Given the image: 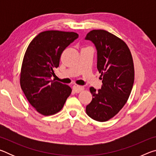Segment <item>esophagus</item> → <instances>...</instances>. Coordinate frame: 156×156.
Returning <instances> with one entry per match:
<instances>
[{"mask_svg": "<svg viewBox=\"0 0 156 156\" xmlns=\"http://www.w3.org/2000/svg\"><path fill=\"white\" fill-rule=\"evenodd\" d=\"M84 89L83 87H81V86H78V85H73V90L76 93H79V92H80L81 91H83Z\"/></svg>", "mask_w": 156, "mask_h": 156, "instance_id": "1", "label": "esophagus"}]
</instances>
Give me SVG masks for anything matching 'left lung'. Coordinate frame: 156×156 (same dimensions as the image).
I'll return each instance as SVG.
<instances>
[{"mask_svg": "<svg viewBox=\"0 0 156 156\" xmlns=\"http://www.w3.org/2000/svg\"><path fill=\"white\" fill-rule=\"evenodd\" d=\"M85 40L96 47L97 69L102 80L101 89H89L93 98L86 113L92 119L105 122L120 112L130 96L134 82L133 58L125 42L105 30H92Z\"/></svg>", "mask_w": 156, "mask_h": 156, "instance_id": "left-lung-1", "label": "left lung"}]
</instances>
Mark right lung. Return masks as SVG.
<instances>
[{
	"instance_id": "obj_1",
	"label": "right lung",
	"mask_w": 156,
	"mask_h": 156,
	"mask_svg": "<svg viewBox=\"0 0 156 156\" xmlns=\"http://www.w3.org/2000/svg\"><path fill=\"white\" fill-rule=\"evenodd\" d=\"M78 38L75 32L45 31L29 44L21 67L20 83L31 106L41 114L50 115L62 109L72 93L70 87L51 80L59 67L62 51Z\"/></svg>"
}]
</instances>
